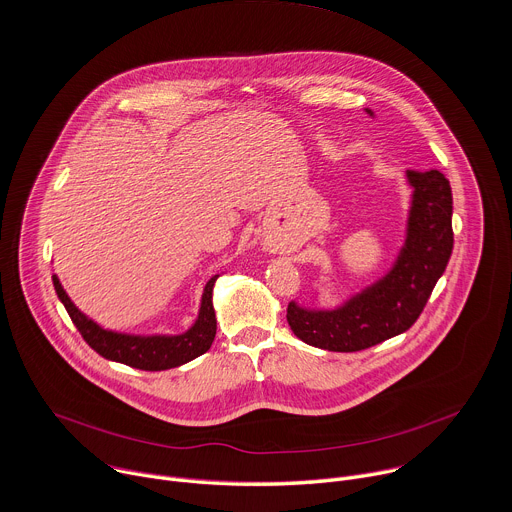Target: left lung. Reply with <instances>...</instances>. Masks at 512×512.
Masks as SVG:
<instances>
[{"label": "left lung", "instance_id": "left-lung-1", "mask_svg": "<svg viewBox=\"0 0 512 512\" xmlns=\"http://www.w3.org/2000/svg\"><path fill=\"white\" fill-rule=\"evenodd\" d=\"M406 179L412 207L396 263L335 309H309L291 301L287 321L301 342L329 352H360L404 333L420 317L452 255V191L440 170H408Z\"/></svg>", "mask_w": 512, "mask_h": 512}]
</instances>
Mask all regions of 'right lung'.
<instances>
[{
  "mask_svg": "<svg viewBox=\"0 0 512 512\" xmlns=\"http://www.w3.org/2000/svg\"><path fill=\"white\" fill-rule=\"evenodd\" d=\"M217 277L219 275L211 277L205 285L197 321L179 335H130L104 329L72 303L56 275H52V281L68 315L94 352L106 360L126 364L136 370L160 372L183 366L211 348L217 333V317L213 309V285Z\"/></svg>",
  "mask_w": 512,
  "mask_h": 512,
  "instance_id": "1",
  "label": "right lung"
}]
</instances>
